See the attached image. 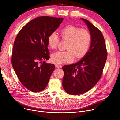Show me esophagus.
Masks as SVG:
<instances>
[{"label":"esophagus","instance_id":"34e87169","mask_svg":"<svg viewBox=\"0 0 120 120\" xmlns=\"http://www.w3.org/2000/svg\"><path fill=\"white\" fill-rule=\"evenodd\" d=\"M55 66L57 67V68H62V66L60 65H59V64H56L55 65Z\"/></svg>","mask_w":120,"mask_h":120}]
</instances>
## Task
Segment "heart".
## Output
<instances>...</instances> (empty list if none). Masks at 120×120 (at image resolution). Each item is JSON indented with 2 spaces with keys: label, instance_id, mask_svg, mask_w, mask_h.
Instances as JSON below:
<instances>
[{
  "label": "heart",
  "instance_id": "heart-1",
  "mask_svg": "<svg viewBox=\"0 0 120 120\" xmlns=\"http://www.w3.org/2000/svg\"><path fill=\"white\" fill-rule=\"evenodd\" d=\"M60 33L63 39L66 40L65 49L67 50L59 51L51 55V61L55 64L71 62L74 59L85 56L90 48L91 40L90 33L86 29L68 25L62 29ZM59 37L55 32H52L47 38V44L51 48H55L59 42Z\"/></svg>",
  "mask_w": 120,
  "mask_h": 120
}]
</instances>
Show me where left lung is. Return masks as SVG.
<instances>
[{"mask_svg":"<svg viewBox=\"0 0 120 120\" xmlns=\"http://www.w3.org/2000/svg\"><path fill=\"white\" fill-rule=\"evenodd\" d=\"M80 19L86 25L91 34L90 48L78 62L62 67L64 72L63 88L73 95L84 94L96 85L101 78L107 56L105 40L101 31L90 21Z\"/></svg>","mask_w":120,"mask_h":120,"instance_id":"8db88e82","label":"left lung"}]
</instances>
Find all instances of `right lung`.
<instances>
[{
  "label": "right lung",
  "instance_id": "add662e5",
  "mask_svg": "<svg viewBox=\"0 0 120 120\" xmlns=\"http://www.w3.org/2000/svg\"><path fill=\"white\" fill-rule=\"evenodd\" d=\"M63 20L49 16L36 18L26 24L15 38L13 68L20 82L31 91L45 89L55 69L54 65L46 62L49 59L47 38Z\"/></svg>",
  "mask_w": 120,
  "mask_h": 120
}]
</instances>
